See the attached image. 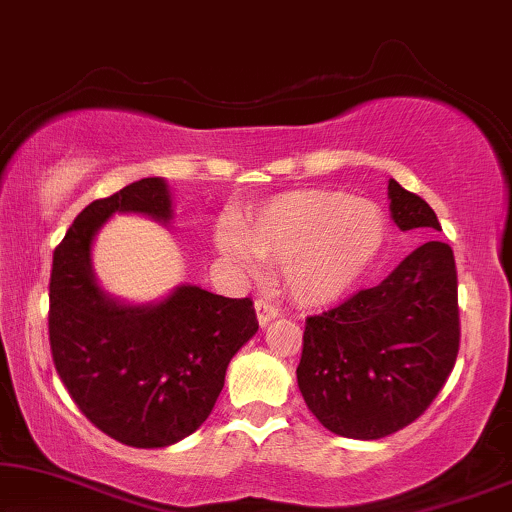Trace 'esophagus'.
I'll list each match as a JSON object with an SVG mask.
<instances>
[{
	"mask_svg": "<svg viewBox=\"0 0 512 512\" xmlns=\"http://www.w3.org/2000/svg\"><path fill=\"white\" fill-rule=\"evenodd\" d=\"M254 307H256V319H258V324H261V326L270 324L272 319L279 317V310H277V307L272 305V303H268V300L258 298Z\"/></svg>",
	"mask_w": 512,
	"mask_h": 512,
	"instance_id": "esophagus-1",
	"label": "esophagus"
}]
</instances>
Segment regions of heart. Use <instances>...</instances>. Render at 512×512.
Segmentation results:
<instances>
[{"label": "heart", "mask_w": 512, "mask_h": 512, "mask_svg": "<svg viewBox=\"0 0 512 512\" xmlns=\"http://www.w3.org/2000/svg\"><path fill=\"white\" fill-rule=\"evenodd\" d=\"M387 219L380 205L340 191L305 188L275 195L233 228H219L216 251L247 275L258 258L282 263L286 289L303 305L345 296L380 254Z\"/></svg>", "instance_id": "1"}]
</instances>
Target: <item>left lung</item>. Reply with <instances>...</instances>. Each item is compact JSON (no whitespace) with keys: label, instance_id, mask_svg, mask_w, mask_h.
I'll return each mask as SVG.
<instances>
[{"label":"left lung","instance_id":"left-lung-1","mask_svg":"<svg viewBox=\"0 0 512 512\" xmlns=\"http://www.w3.org/2000/svg\"><path fill=\"white\" fill-rule=\"evenodd\" d=\"M391 221L440 230L419 195L389 179ZM459 352L457 268L450 244L426 242L380 284L305 321L298 389L312 415L345 438L377 440L429 408Z\"/></svg>","mask_w":512,"mask_h":512}]
</instances>
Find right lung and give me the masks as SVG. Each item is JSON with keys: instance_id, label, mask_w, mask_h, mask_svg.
<instances>
[{"instance_id": "1", "label": "right lung", "mask_w": 512, "mask_h": 512, "mask_svg": "<svg viewBox=\"0 0 512 512\" xmlns=\"http://www.w3.org/2000/svg\"><path fill=\"white\" fill-rule=\"evenodd\" d=\"M114 214L170 226V186L139 179L76 216L53 251L48 335L55 370L83 415L118 443L153 450L200 429L258 321L249 298H223L198 284L174 286L151 303L104 291L93 242Z\"/></svg>"}]
</instances>
